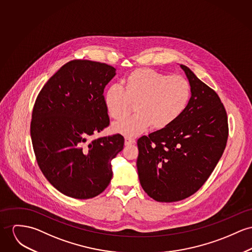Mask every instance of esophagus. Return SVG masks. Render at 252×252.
I'll use <instances>...</instances> for the list:
<instances>
[{"label":"esophagus","mask_w":252,"mask_h":252,"mask_svg":"<svg viewBox=\"0 0 252 252\" xmlns=\"http://www.w3.org/2000/svg\"><path fill=\"white\" fill-rule=\"evenodd\" d=\"M132 144H135V139L126 136V137L125 138V145H126V146H128V145H132Z\"/></svg>","instance_id":"obj_1"}]
</instances>
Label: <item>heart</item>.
Here are the masks:
<instances>
[{
  "label": "heart",
  "mask_w": 252,
  "mask_h": 252,
  "mask_svg": "<svg viewBox=\"0 0 252 252\" xmlns=\"http://www.w3.org/2000/svg\"><path fill=\"white\" fill-rule=\"evenodd\" d=\"M104 93L107 112L115 120L127 116L135 104L136 115L114 124L113 130L134 137L152 126L163 129L174 124L187 108L192 87L182 76H168L150 68H139Z\"/></svg>",
  "instance_id": "heart-1"
}]
</instances>
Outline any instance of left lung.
Here are the masks:
<instances>
[{
    "label": "left lung",
    "instance_id": "8db88e82",
    "mask_svg": "<svg viewBox=\"0 0 252 252\" xmlns=\"http://www.w3.org/2000/svg\"><path fill=\"white\" fill-rule=\"evenodd\" d=\"M192 87L183 114L174 124L138 139L137 170L144 191L160 202L194 194L206 182L228 138L226 110L218 94L186 66Z\"/></svg>",
    "mask_w": 252,
    "mask_h": 252
}]
</instances>
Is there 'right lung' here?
<instances>
[{
	"label": "right lung",
	"instance_id": "obj_1",
	"mask_svg": "<svg viewBox=\"0 0 252 252\" xmlns=\"http://www.w3.org/2000/svg\"><path fill=\"white\" fill-rule=\"evenodd\" d=\"M116 69L91 60H72L43 86L35 99L31 136L41 172L65 195L87 199L112 178L111 160L124 149L117 133L88 141L109 126L103 91Z\"/></svg>",
	"mask_w": 252,
	"mask_h": 252
}]
</instances>
